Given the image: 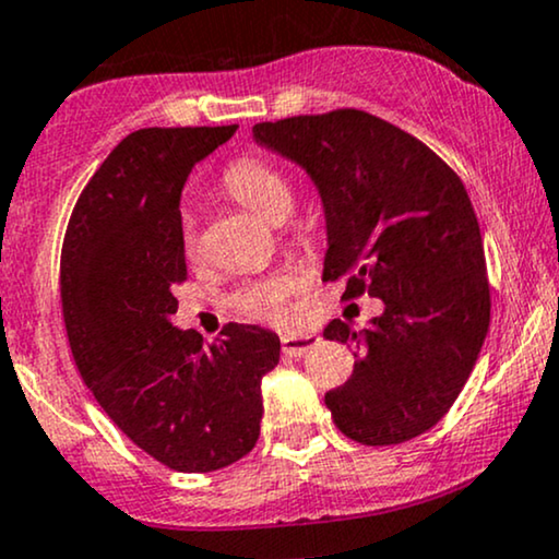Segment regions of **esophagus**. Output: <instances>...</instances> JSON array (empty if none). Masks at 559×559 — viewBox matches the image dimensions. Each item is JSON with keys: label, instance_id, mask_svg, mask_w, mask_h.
<instances>
[{"label": "esophagus", "instance_id": "obj_1", "mask_svg": "<svg viewBox=\"0 0 559 559\" xmlns=\"http://www.w3.org/2000/svg\"><path fill=\"white\" fill-rule=\"evenodd\" d=\"M318 342H320V336H316V333H297V336H292V333H288V336L281 338V349H284V355H288V357H301Z\"/></svg>", "mask_w": 559, "mask_h": 559}]
</instances>
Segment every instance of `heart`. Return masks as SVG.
<instances>
[{
    "mask_svg": "<svg viewBox=\"0 0 559 559\" xmlns=\"http://www.w3.org/2000/svg\"><path fill=\"white\" fill-rule=\"evenodd\" d=\"M223 186L236 202L252 210L254 215L265 223H284L294 210V186L288 178L273 165L260 163V159H239L230 165ZM197 226L191 217L183 221V249L186 254H197ZM301 288V278L294 271H275L260 278L247 281L239 292L234 294V307L241 316L254 320H267V323H281L292 312V299Z\"/></svg>",
    "mask_w": 559,
    "mask_h": 559,
    "instance_id": "b5f03b06",
    "label": "heart"
}]
</instances>
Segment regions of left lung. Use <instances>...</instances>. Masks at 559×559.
<instances>
[{"mask_svg":"<svg viewBox=\"0 0 559 559\" xmlns=\"http://www.w3.org/2000/svg\"><path fill=\"white\" fill-rule=\"evenodd\" d=\"M254 144L316 183L325 215L323 281L383 301L362 331L331 320L323 336L355 342V370L325 394L336 428L368 447L426 433L463 391L489 333L480 228L463 181L402 128L362 110L258 123Z\"/></svg>","mask_w":559,"mask_h":559,"instance_id":"left-lung-1","label":"left lung"}]
</instances>
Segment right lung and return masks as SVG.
I'll return each instance as SVG.
<instances>
[{
    "mask_svg": "<svg viewBox=\"0 0 559 559\" xmlns=\"http://www.w3.org/2000/svg\"><path fill=\"white\" fill-rule=\"evenodd\" d=\"M234 133H128L81 191L62 243V318L83 383L133 444L181 473L252 452L262 376L281 357L278 336L260 325L228 323L204 344L170 323L173 288L186 281L183 183Z\"/></svg>",
    "mask_w": 559,
    "mask_h": 559,
    "instance_id": "add662e5",
    "label": "right lung"
}]
</instances>
